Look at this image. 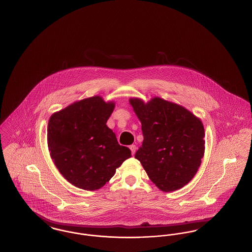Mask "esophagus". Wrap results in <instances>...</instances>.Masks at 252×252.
Masks as SVG:
<instances>
[{
	"label": "esophagus",
	"instance_id": "34e87169",
	"mask_svg": "<svg viewBox=\"0 0 252 252\" xmlns=\"http://www.w3.org/2000/svg\"><path fill=\"white\" fill-rule=\"evenodd\" d=\"M129 149H130V151H131V154H132V155H135L136 150H137L135 145H131V146H129Z\"/></svg>",
	"mask_w": 252,
	"mask_h": 252
}]
</instances>
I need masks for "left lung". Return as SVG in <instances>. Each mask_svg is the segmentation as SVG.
Wrapping results in <instances>:
<instances>
[{
  "instance_id": "8db88e82",
  "label": "left lung",
  "mask_w": 252,
  "mask_h": 252,
  "mask_svg": "<svg viewBox=\"0 0 252 252\" xmlns=\"http://www.w3.org/2000/svg\"><path fill=\"white\" fill-rule=\"evenodd\" d=\"M129 103L142 125L143 144L135 158L150 179L163 192L188 184L204 156V127L190 110L162 97L145 102L130 97Z\"/></svg>"
}]
</instances>
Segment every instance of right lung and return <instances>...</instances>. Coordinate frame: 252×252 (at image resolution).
<instances>
[{
	"instance_id": "obj_1",
	"label": "right lung",
	"mask_w": 252,
	"mask_h": 252,
	"mask_svg": "<svg viewBox=\"0 0 252 252\" xmlns=\"http://www.w3.org/2000/svg\"><path fill=\"white\" fill-rule=\"evenodd\" d=\"M115 108L100 96L77 100L55 112L47 128L48 149L59 173L72 185L95 191L108 182L131 157L106 126Z\"/></svg>"
}]
</instances>
